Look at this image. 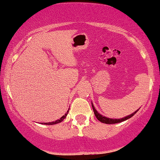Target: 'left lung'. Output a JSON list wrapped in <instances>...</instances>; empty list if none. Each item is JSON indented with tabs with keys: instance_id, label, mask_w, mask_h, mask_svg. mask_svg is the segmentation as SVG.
<instances>
[{
	"instance_id": "left-lung-1",
	"label": "left lung",
	"mask_w": 160,
	"mask_h": 160,
	"mask_svg": "<svg viewBox=\"0 0 160 160\" xmlns=\"http://www.w3.org/2000/svg\"><path fill=\"white\" fill-rule=\"evenodd\" d=\"M92 108H93V110L94 114H95L96 117L97 118V119L99 120V121L103 122V123H106V124H115V123H118V122L125 121V120L130 118L134 116L136 112L138 111H138H136L135 112H133V113H132L131 115H129V116L125 117V118H121V119H111V118H106L105 116H101V114H99L98 112H97V111H96V110L95 109V108H94L93 103H92Z\"/></svg>"
}]
</instances>
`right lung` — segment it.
<instances>
[{"label":"right lung","instance_id":"add662e5","mask_svg":"<svg viewBox=\"0 0 160 160\" xmlns=\"http://www.w3.org/2000/svg\"><path fill=\"white\" fill-rule=\"evenodd\" d=\"M69 110L67 111L66 113H65L64 116H63L61 118L59 119V120H57L56 121H54V122H42L41 124H44V125H54V124H57V123H59V122H61L63 120H64L65 118L67 117L68 112H69Z\"/></svg>","mask_w":160,"mask_h":160}]
</instances>
